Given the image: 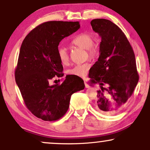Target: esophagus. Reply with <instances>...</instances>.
Returning a JSON list of instances; mask_svg holds the SVG:
<instances>
[{"mask_svg":"<svg viewBox=\"0 0 150 150\" xmlns=\"http://www.w3.org/2000/svg\"><path fill=\"white\" fill-rule=\"evenodd\" d=\"M84 83H85V86H86V88H90L89 85H88V83H87L86 81H84Z\"/></svg>","mask_w":150,"mask_h":150,"instance_id":"obj_1","label":"esophagus"}]
</instances>
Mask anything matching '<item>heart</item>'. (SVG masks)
<instances>
[{
    "label": "heart",
    "instance_id": "heart-1",
    "mask_svg": "<svg viewBox=\"0 0 150 150\" xmlns=\"http://www.w3.org/2000/svg\"><path fill=\"white\" fill-rule=\"evenodd\" d=\"M71 43L72 45L86 49L87 53L90 58H94L97 53V47L93 44L94 38L91 35L88 33H81L73 38ZM59 60L63 64H67L69 60V53L65 47H59L57 50ZM90 68V64L86 62L83 64H76L71 69L67 70V74L77 77H85L88 74Z\"/></svg>",
    "mask_w": 150,
    "mask_h": 150
}]
</instances>
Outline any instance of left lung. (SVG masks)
I'll return each instance as SVG.
<instances>
[{
    "mask_svg": "<svg viewBox=\"0 0 150 150\" xmlns=\"http://www.w3.org/2000/svg\"><path fill=\"white\" fill-rule=\"evenodd\" d=\"M101 38L98 60L90 68L92 83L99 85L96 106L99 111L115 114L125 108L139 80L136 58L125 33L104 18L90 22Z\"/></svg>",
    "mask_w": 150,
    "mask_h": 150,
    "instance_id": "8db88e82",
    "label": "left lung"
}]
</instances>
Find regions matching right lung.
<instances>
[{"label":"right lung","instance_id":"obj_1","mask_svg":"<svg viewBox=\"0 0 150 150\" xmlns=\"http://www.w3.org/2000/svg\"><path fill=\"white\" fill-rule=\"evenodd\" d=\"M79 28V21H47L35 28L22 42L16 83L28 109L44 121L63 117L72 94L85 88L82 79L71 75L66 76L61 84L49 83L55 76L64 75L57 53L59 43Z\"/></svg>","mask_w":150,"mask_h":150}]
</instances>
